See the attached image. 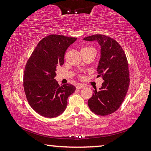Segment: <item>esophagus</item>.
<instances>
[{
    "label": "esophagus",
    "mask_w": 151,
    "mask_h": 151,
    "mask_svg": "<svg viewBox=\"0 0 151 151\" xmlns=\"http://www.w3.org/2000/svg\"><path fill=\"white\" fill-rule=\"evenodd\" d=\"M85 85H81V84H79V85H78L77 86H76V88L77 89H81V88H83L84 87H85Z\"/></svg>",
    "instance_id": "obj_1"
}]
</instances>
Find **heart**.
I'll use <instances>...</instances> for the list:
<instances>
[{
  "label": "heart",
  "mask_w": 151,
  "mask_h": 151,
  "mask_svg": "<svg viewBox=\"0 0 151 151\" xmlns=\"http://www.w3.org/2000/svg\"><path fill=\"white\" fill-rule=\"evenodd\" d=\"M85 48H90V47H85Z\"/></svg>",
  "instance_id": "b5f03b06"
}]
</instances>
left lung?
Segmentation results:
<instances>
[{
	"label": "left lung",
	"mask_w": 151,
	"mask_h": 151,
	"mask_svg": "<svg viewBox=\"0 0 151 151\" xmlns=\"http://www.w3.org/2000/svg\"><path fill=\"white\" fill-rule=\"evenodd\" d=\"M83 40H95L100 45L101 58L97 67V77L102 76L104 81L100 90H93L88 105L97 115H109L119 109L129 88V70L126 55L121 46L110 37L94 35Z\"/></svg>",
	"instance_id": "1"
}]
</instances>
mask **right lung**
<instances>
[{
	"label": "right lung",
	"mask_w": 151,
	"mask_h": 151,
	"mask_svg": "<svg viewBox=\"0 0 151 151\" xmlns=\"http://www.w3.org/2000/svg\"><path fill=\"white\" fill-rule=\"evenodd\" d=\"M76 38L51 35L40 40L26 64L23 86L28 103L38 114L47 118L59 116L67 99L76 90L70 84L58 85L55 79L58 66L64 64L66 49Z\"/></svg>",
	"instance_id": "add662e5"
}]
</instances>
